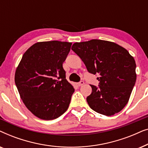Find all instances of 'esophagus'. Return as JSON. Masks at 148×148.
Returning a JSON list of instances; mask_svg holds the SVG:
<instances>
[{
  "label": "esophagus",
  "mask_w": 148,
  "mask_h": 148,
  "mask_svg": "<svg viewBox=\"0 0 148 148\" xmlns=\"http://www.w3.org/2000/svg\"><path fill=\"white\" fill-rule=\"evenodd\" d=\"M84 84V82H83V81H81L80 82H79L78 84H77V85H78V86H83V85Z\"/></svg>",
  "instance_id": "34e87169"
}]
</instances>
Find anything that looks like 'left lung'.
Listing matches in <instances>:
<instances>
[{
    "label": "left lung",
    "instance_id": "obj_1",
    "mask_svg": "<svg viewBox=\"0 0 148 148\" xmlns=\"http://www.w3.org/2000/svg\"><path fill=\"white\" fill-rule=\"evenodd\" d=\"M71 49L88 72L100 74L99 87L91 85L92 94L86 99L90 108L108 116L122 110L136 82L134 58L119 44L102 40L75 42Z\"/></svg>",
    "mask_w": 148,
    "mask_h": 148
}]
</instances>
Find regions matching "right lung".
<instances>
[{
  "instance_id": "add662e5",
  "label": "right lung",
  "mask_w": 148,
  "mask_h": 148,
  "mask_svg": "<svg viewBox=\"0 0 148 148\" xmlns=\"http://www.w3.org/2000/svg\"><path fill=\"white\" fill-rule=\"evenodd\" d=\"M71 42H40L23 54L15 74L22 101L38 118L53 120L66 112L75 89L62 67Z\"/></svg>"
}]
</instances>
